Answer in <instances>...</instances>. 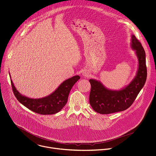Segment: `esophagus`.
<instances>
[{
  "label": "esophagus",
  "mask_w": 156,
  "mask_h": 156,
  "mask_svg": "<svg viewBox=\"0 0 156 156\" xmlns=\"http://www.w3.org/2000/svg\"><path fill=\"white\" fill-rule=\"evenodd\" d=\"M83 76L84 77H88L89 76V73L88 72H86V71H84V72H83Z\"/></svg>",
  "instance_id": "obj_1"
}]
</instances>
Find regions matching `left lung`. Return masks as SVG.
Returning <instances> with one entry per match:
<instances>
[{"label": "left lung", "instance_id": "8db88e82", "mask_svg": "<svg viewBox=\"0 0 156 156\" xmlns=\"http://www.w3.org/2000/svg\"><path fill=\"white\" fill-rule=\"evenodd\" d=\"M131 48L135 51L138 60L136 75L127 85L119 90H112L100 81L90 79V103L94 111L102 115L124 111L133 103L143 88L147 78L145 51L134 35H131Z\"/></svg>", "mask_w": 156, "mask_h": 156}]
</instances>
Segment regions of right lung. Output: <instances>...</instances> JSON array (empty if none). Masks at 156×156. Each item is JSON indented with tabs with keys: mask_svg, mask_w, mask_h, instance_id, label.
I'll return each mask as SVG.
<instances>
[{
	"mask_svg": "<svg viewBox=\"0 0 156 156\" xmlns=\"http://www.w3.org/2000/svg\"><path fill=\"white\" fill-rule=\"evenodd\" d=\"M80 78V76L76 75L66 80L52 93L40 98H31L20 94L10 81L13 92L21 104L38 114L47 115L58 112L65 106L69 91Z\"/></svg>",
	"mask_w": 156,
	"mask_h": 156,
	"instance_id": "1",
	"label": "right lung"
}]
</instances>
